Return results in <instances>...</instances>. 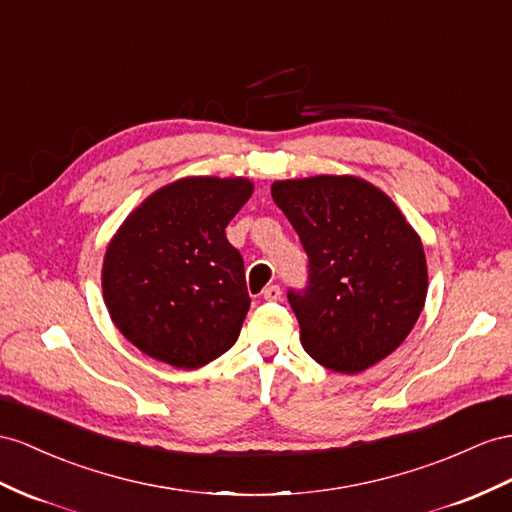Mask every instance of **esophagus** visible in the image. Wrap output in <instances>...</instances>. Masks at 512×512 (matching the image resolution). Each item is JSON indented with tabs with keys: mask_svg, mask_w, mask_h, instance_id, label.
I'll return each mask as SVG.
<instances>
[{
	"mask_svg": "<svg viewBox=\"0 0 512 512\" xmlns=\"http://www.w3.org/2000/svg\"><path fill=\"white\" fill-rule=\"evenodd\" d=\"M264 298L274 303V300H281V287L279 285H268L264 290Z\"/></svg>",
	"mask_w": 512,
	"mask_h": 512,
	"instance_id": "1",
	"label": "esophagus"
}]
</instances>
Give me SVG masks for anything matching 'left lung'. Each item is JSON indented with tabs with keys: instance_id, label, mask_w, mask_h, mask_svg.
I'll use <instances>...</instances> for the list:
<instances>
[{
	"instance_id": "8db88e82",
	"label": "left lung",
	"mask_w": 512,
	"mask_h": 512,
	"mask_svg": "<svg viewBox=\"0 0 512 512\" xmlns=\"http://www.w3.org/2000/svg\"><path fill=\"white\" fill-rule=\"evenodd\" d=\"M272 199L309 259L305 290H287L307 355L342 374L389 357L428 292L424 246L396 203L348 175L274 181Z\"/></svg>"
}]
</instances>
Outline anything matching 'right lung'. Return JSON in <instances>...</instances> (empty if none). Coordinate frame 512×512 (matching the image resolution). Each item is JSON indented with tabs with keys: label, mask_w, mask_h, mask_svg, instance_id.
I'll return each mask as SVG.
<instances>
[{
	"label": "right lung",
	"mask_w": 512,
	"mask_h": 512,
	"mask_svg": "<svg viewBox=\"0 0 512 512\" xmlns=\"http://www.w3.org/2000/svg\"><path fill=\"white\" fill-rule=\"evenodd\" d=\"M251 194L242 177H186L153 192L116 231L103 298L144 355L194 370L238 342L251 296L225 229Z\"/></svg>",
	"instance_id": "add662e5"
}]
</instances>
